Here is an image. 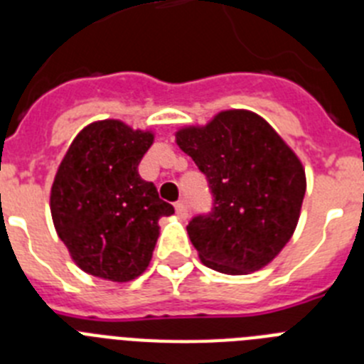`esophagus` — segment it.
<instances>
[{"instance_id": "34e87169", "label": "esophagus", "mask_w": 364, "mask_h": 364, "mask_svg": "<svg viewBox=\"0 0 364 364\" xmlns=\"http://www.w3.org/2000/svg\"><path fill=\"white\" fill-rule=\"evenodd\" d=\"M175 210H176V215H178L180 218H188V205H186L184 200H178L175 204Z\"/></svg>"}]
</instances>
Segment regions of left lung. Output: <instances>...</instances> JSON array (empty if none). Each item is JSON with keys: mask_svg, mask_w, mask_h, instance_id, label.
<instances>
[{"mask_svg": "<svg viewBox=\"0 0 364 364\" xmlns=\"http://www.w3.org/2000/svg\"><path fill=\"white\" fill-rule=\"evenodd\" d=\"M176 144L213 195L210 213L188 224L202 262L226 275L269 264L291 239L306 193L297 154L264 118L244 109L218 112L204 127H182Z\"/></svg>", "mask_w": 364, "mask_h": 364, "instance_id": "8db88e82", "label": "left lung"}]
</instances>
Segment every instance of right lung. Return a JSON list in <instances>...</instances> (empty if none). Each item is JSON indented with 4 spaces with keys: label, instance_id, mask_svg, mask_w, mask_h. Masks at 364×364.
<instances>
[{
    "label": "right lung",
    "instance_id": "obj_1",
    "mask_svg": "<svg viewBox=\"0 0 364 364\" xmlns=\"http://www.w3.org/2000/svg\"><path fill=\"white\" fill-rule=\"evenodd\" d=\"M151 131L120 120L83 127L67 149L50 189L58 237L89 275L127 282L149 266L159 220L175 213L160 200L138 164L153 146Z\"/></svg>",
    "mask_w": 364,
    "mask_h": 364
}]
</instances>
